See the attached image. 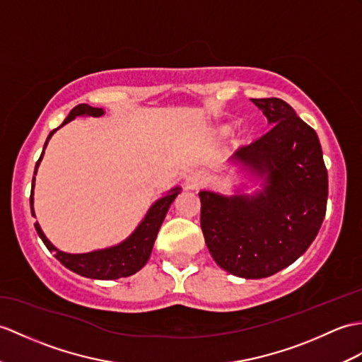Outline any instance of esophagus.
Returning <instances> with one entry per match:
<instances>
[{"mask_svg":"<svg viewBox=\"0 0 362 362\" xmlns=\"http://www.w3.org/2000/svg\"><path fill=\"white\" fill-rule=\"evenodd\" d=\"M205 183H206L205 174L200 171H191L187 175V179H185V187H187L188 189H197L200 187H204Z\"/></svg>","mask_w":362,"mask_h":362,"instance_id":"obj_1","label":"esophagus"}]
</instances>
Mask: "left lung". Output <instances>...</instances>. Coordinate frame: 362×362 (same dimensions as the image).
<instances>
[{"label":"left lung","mask_w":362,"mask_h":362,"mask_svg":"<svg viewBox=\"0 0 362 362\" xmlns=\"http://www.w3.org/2000/svg\"><path fill=\"white\" fill-rule=\"evenodd\" d=\"M272 126L231 157L262 180L255 194L200 191V226L216 264L245 279L291 265L317 236L329 196L321 143L281 98H251Z\"/></svg>","instance_id":"obj_1"}]
</instances>
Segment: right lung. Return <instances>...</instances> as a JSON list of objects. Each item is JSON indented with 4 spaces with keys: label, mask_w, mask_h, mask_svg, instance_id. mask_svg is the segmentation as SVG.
<instances>
[{
    "label": "right lung",
    "mask_w": 362,
    "mask_h": 362,
    "mask_svg": "<svg viewBox=\"0 0 362 362\" xmlns=\"http://www.w3.org/2000/svg\"><path fill=\"white\" fill-rule=\"evenodd\" d=\"M103 114L105 111L102 107H92L86 103H83L72 109L69 115L66 117V120L62 123V126L74 120L75 117H80V115L100 117ZM62 126H58V128H62ZM57 129H54L47 136L43 153H41L38 162L35 165V171H33L32 191H30V211L33 217H35V213H33V187H35V174L40 166L41 158H43L47 141L54 136V132ZM179 192H180L179 187L173 188L171 191H168L166 196L156 200L148 209L146 216L143 217V221L139 223L137 228L134 230V233L128 239L120 242L119 245L103 248V250H95V251H90V253H81V255L64 253V251H60L49 242V239L45 236V233L41 230L38 222H35V230L38 233V236L41 238V240H43V243L47 247V250L54 251L55 257L60 260L66 268H69L71 272L77 273L80 276L90 277V279H100V281H111V279H119V277H128L134 273H137L146 265L148 259L151 256V251H153V247H154L157 233L160 230L168 209H170L171 204L174 202V199L177 197Z\"/></svg>",
    "instance_id": "1"
}]
</instances>
